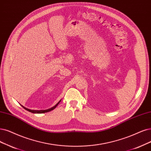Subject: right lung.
Instances as JSON below:
<instances>
[{"mask_svg": "<svg viewBox=\"0 0 151 151\" xmlns=\"http://www.w3.org/2000/svg\"><path fill=\"white\" fill-rule=\"evenodd\" d=\"M61 101V100H60L59 101V102H58L57 104H56L54 106H53L52 108H50V109H45V110H32V109H29V108H25V107H24V106H22V104H20L21 106H22V107H23L25 110H27V111H29V112H30V113H38V114H40V113H47V112H49V111H52L53 109H54L57 106H58V104L60 103V102Z\"/></svg>", "mask_w": 151, "mask_h": 151, "instance_id": "right-lung-1", "label": "right lung"}]
</instances>
